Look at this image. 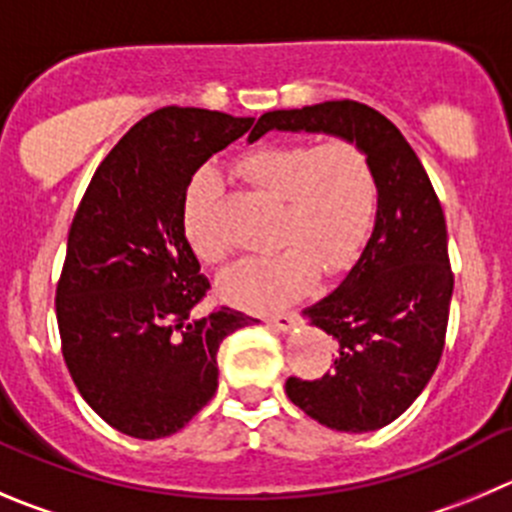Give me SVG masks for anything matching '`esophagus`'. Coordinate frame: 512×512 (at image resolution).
Segmentation results:
<instances>
[{
	"label": "esophagus",
	"mask_w": 512,
	"mask_h": 512,
	"mask_svg": "<svg viewBox=\"0 0 512 512\" xmlns=\"http://www.w3.org/2000/svg\"><path fill=\"white\" fill-rule=\"evenodd\" d=\"M266 324L279 329V332H289L291 326L296 324V314L294 311H286V314H271L269 319H266Z\"/></svg>",
	"instance_id": "1"
}]
</instances>
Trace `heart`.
Segmentation results:
<instances>
[{
	"mask_svg": "<svg viewBox=\"0 0 512 512\" xmlns=\"http://www.w3.org/2000/svg\"><path fill=\"white\" fill-rule=\"evenodd\" d=\"M248 186L279 203L271 256L248 259L221 279V296L248 311H271L324 279L357 264L377 213V180L357 143L344 138L281 140L246 150L236 163ZM221 180L201 168L188 180L180 203V226L196 259L218 266L226 241L218 231Z\"/></svg>",
	"mask_w": 512,
	"mask_h": 512,
	"instance_id": "heart-1",
	"label": "heart"
}]
</instances>
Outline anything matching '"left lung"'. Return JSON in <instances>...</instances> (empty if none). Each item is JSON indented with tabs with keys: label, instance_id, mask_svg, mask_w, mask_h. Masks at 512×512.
<instances>
[{
	"label": "left lung",
	"instance_id": "1",
	"mask_svg": "<svg viewBox=\"0 0 512 512\" xmlns=\"http://www.w3.org/2000/svg\"><path fill=\"white\" fill-rule=\"evenodd\" d=\"M269 130L326 133L357 143L377 180V221L342 284L306 306L311 326L337 342L334 369L286 379V394L319 425L372 432L420 397L445 349L452 299L447 226L420 158L374 107L329 100L264 113L251 138Z\"/></svg>",
	"mask_w": 512,
	"mask_h": 512
}]
</instances>
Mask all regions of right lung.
Masks as SVG:
<instances>
[{
	"label": "right lung",
	"instance_id": "obj_1",
	"mask_svg": "<svg viewBox=\"0 0 512 512\" xmlns=\"http://www.w3.org/2000/svg\"><path fill=\"white\" fill-rule=\"evenodd\" d=\"M253 118L160 107L120 138L72 218L57 284L62 357L110 427L158 440L186 427L218 389L223 339L253 316L193 309L211 289L180 226L188 180Z\"/></svg>",
	"mask_w": 512,
	"mask_h": 512
}]
</instances>
